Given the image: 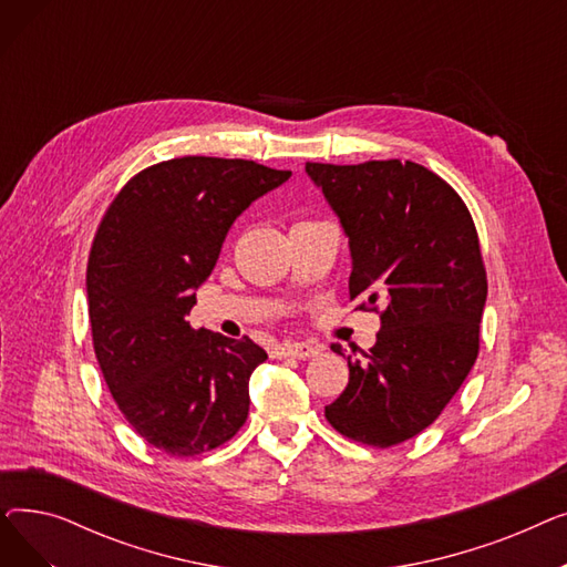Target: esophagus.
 Returning a JSON list of instances; mask_svg holds the SVG:
<instances>
[{"instance_id": "1", "label": "esophagus", "mask_w": 567, "mask_h": 567, "mask_svg": "<svg viewBox=\"0 0 567 567\" xmlns=\"http://www.w3.org/2000/svg\"><path fill=\"white\" fill-rule=\"evenodd\" d=\"M317 353H321L319 344H310V342H285L276 349L278 359H299V361H308L315 359Z\"/></svg>"}]
</instances>
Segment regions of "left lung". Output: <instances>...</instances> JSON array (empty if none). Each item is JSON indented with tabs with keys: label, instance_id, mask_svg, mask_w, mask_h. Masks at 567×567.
<instances>
[{
	"label": "left lung",
	"instance_id": "1",
	"mask_svg": "<svg viewBox=\"0 0 567 567\" xmlns=\"http://www.w3.org/2000/svg\"><path fill=\"white\" fill-rule=\"evenodd\" d=\"M349 238V296L381 308L365 359H347L349 383L326 406L340 434L377 449L430 427L478 359L487 276L462 197L411 161L306 163Z\"/></svg>",
	"mask_w": 567,
	"mask_h": 567
}]
</instances>
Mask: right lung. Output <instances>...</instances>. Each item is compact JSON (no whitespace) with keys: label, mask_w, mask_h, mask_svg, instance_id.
I'll return each instance as SVG.
<instances>
[{"label":"right lung","mask_w":567,"mask_h":567,"mask_svg":"<svg viewBox=\"0 0 567 567\" xmlns=\"http://www.w3.org/2000/svg\"><path fill=\"white\" fill-rule=\"evenodd\" d=\"M291 172L184 156L135 174L110 204L86 266L89 321L107 389L154 449L193 457L248 419V381L268 355L186 319L234 220Z\"/></svg>","instance_id":"right-lung-1"}]
</instances>
